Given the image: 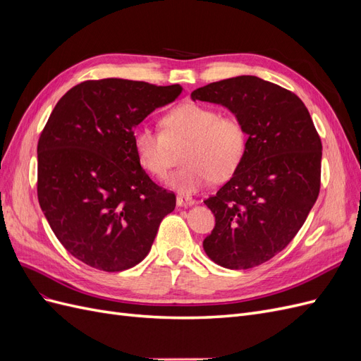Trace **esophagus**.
Segmentation results:
<instances>
[{"label": "esophagus", "mask_w": 361, "mask_h": 361, "mask_svg": "<svg viewBox=\"0 0 361 361\" xmlns=\"http://www.w3.org/2000/svg\"><path fill=\"white\" fill-rule=\"evenodd\" d=\"M194 203H195V200L192 197H188V195H178V199H176L178 206H191Z\"/></svg>", "instance_id": "obj_1"}]
</instances>
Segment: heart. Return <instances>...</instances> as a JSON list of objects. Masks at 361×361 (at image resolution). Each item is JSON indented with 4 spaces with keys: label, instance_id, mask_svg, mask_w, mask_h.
<instances>
[{
    "label": "heart",
    "instance_id": "heart-1",
    "mask_svg": "<svg viewBox=\"0 0 361 361\" xmlns=\"http://www.w3.org/2000/svg\"><path fill=\"white\" fill-rule=\"evenodd\" d=\"M182 152L185 166L173 173L169 185L179 192H194L214 179L226 180L241 166L248 147V133L236 116H221L199 104L174 106L162 117V133L138 128L134 149L141 167L166 178L173 164V149Z\"/></svg>",
    "mask_w": 361,
    "mask_h": 361
}]
</instances>
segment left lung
<instances>
[{"instance_id": "8db88e82", "label": "left lung", "mask_w": 361, "mask_h": 361, "mask_svg": "<svg viewBox=\"0 0 361 361\" xmlns=\"http://www.w3.org/2000/svg\"><path fill=\"white\" fill-rule=\"evenodd\" d=\"M191 97L228 108L248 133L243 164L204 200L215 227L203 248L228 269L259 267L292 241L318 199L319 134L297 94L257 76L211 82Z\"/></svg>"}]
</instances>
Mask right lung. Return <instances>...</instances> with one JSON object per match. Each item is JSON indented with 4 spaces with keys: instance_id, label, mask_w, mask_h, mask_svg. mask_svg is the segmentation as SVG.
I'll return each instance as SVG.
<instances>
[{
    "instance_id": "obj_1",
    "label": "right lung",
    "mask_w": 361,
    "mask_h": 361,
    "mask_svg": "<svg viewBox=\"0 0 361 361\" xmlns=\"http://www.w3.org/2000/svg\"><path fill=\"white\" fill-rule=\"evenodd\" d=\"M182 93L179 84L84 81L64 94L37 145V199L61 245L92 268H133L176 195L140 166L134 129Z\"/></svg>"
}]
</instances>
